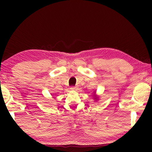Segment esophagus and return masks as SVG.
<instances>
[{"label":"esophagus","instance_id":"34e87169","mask_svg":"<svg viewBox=\"0 0 152 152\" xmlns=\"http://www.w3.org/2000/svg\"><path fill=\"white\" fill-rule=\"evenodd\" d=\"M70 89L72 90V91H74V90L76 89V86H72Z\"/></svg>","mask_w":152,"mask_h":152}]
</instances>
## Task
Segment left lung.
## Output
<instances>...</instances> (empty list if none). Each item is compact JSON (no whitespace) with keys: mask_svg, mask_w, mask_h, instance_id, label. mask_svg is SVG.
<instances>
[{"mask_svg":"<svg viewBox=\"0 0 152 152\" xmlns=\"http://www.w3.org/2000/svg\"><path fill=\"white\" fill-rule=\"evenodd\" d=\"M96 91H94V94L92 95V96H93V99L95 101H98V100H99V96H98V95H96Z\"/></svg>","mask_w":152,"mask_h":152,"instance_id":"1","label":"left lung"}]
</instances>
